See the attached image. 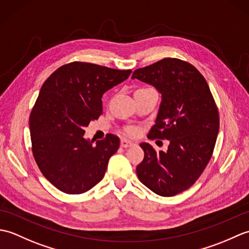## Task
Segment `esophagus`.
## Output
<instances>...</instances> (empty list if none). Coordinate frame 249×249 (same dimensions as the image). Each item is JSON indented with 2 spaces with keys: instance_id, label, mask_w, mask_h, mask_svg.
Segmentation results:
<instances>
[{
  "instance_id": "1",
  "label": "esophagus",
  "mask_w": 249,
  "mask_h": 249,
  "mask_svg": "<svg viewBox=\"0 0 249 249\" xmlns=\"http://www.w3.org/2000/svg\"><path fill=\"white\" fill-rule=\"evenodd\" d=\"M134 145V142H131L127 139H122L121 140V146L122 147H129V146H133Z\"/></svg>"
}]
</instances>
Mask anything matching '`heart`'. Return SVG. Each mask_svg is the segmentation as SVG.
I'll list each match as a JSON object with an SVG mask.
<instances>
[{
	"instance_id": "1",
	"label": "heart",
	"mask_w": 249,
	"mask_h": 249,
	"mask_svg": "<svg viewBox=\"0 0 249 249\" xmlns=\"http://www.w3.org/2000/svg\"><path fill=\"white\" fill-rule=\"evenodd\" d=\"M126 133H127L129 136H136L137 134H138V129L135 127H129L126 129Z\"/></svg>"
}]
</instances>
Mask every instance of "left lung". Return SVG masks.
Here are the masks:
<instances>
[{
    "label": "left lung",
    "instance_id": "8db88e82",
    "mask_svg": "<svg viewBox=\"0 0 249 249\" xmlns=\"http://www.w3.org/2000/svg\"><path fill=\"white\" fill-rule=\"evenodd\" d=\"M135 78L161 94L147 137L169 141L166 152L142 142L144 158L137 166V176L152 192L171 197L192 186L212 157L219 130L218 109L204 77L185 61L166 57L136 70Z\"/></svg>",
    "mask_w": 249,
    "mask_h": 249
}]
</instances>
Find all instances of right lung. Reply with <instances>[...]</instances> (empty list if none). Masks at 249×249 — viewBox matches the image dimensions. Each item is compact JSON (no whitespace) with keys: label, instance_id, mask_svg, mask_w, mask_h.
<instances>
[{"label":"right lung","instance_id":"add662e5","mask_svg":"<svg viewBox=\"0 0 249 249\" xmlns=\"http://www.w3.org/2000/svg\"><path fill=\"white\" fill-rule=\"evenodd\" d=\"M130 72L72 62L44 82L29 120L32 152L44 177L61 192L86 193L103 179L120 139L108 134L94 144L84 138V127L102 114L104 93Z\"/></svg>","mask_w":249,"mask_h":249}]
</instances>
